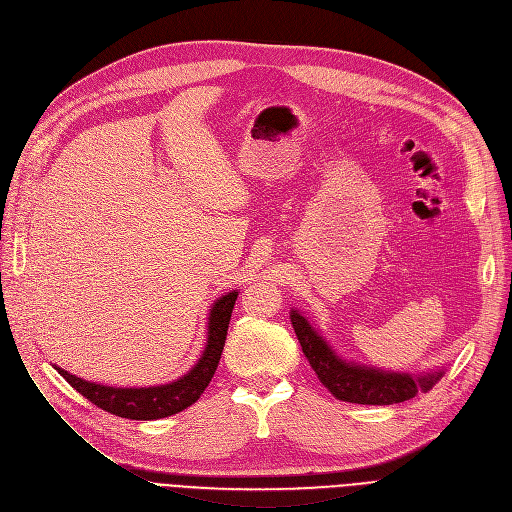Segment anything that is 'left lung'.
<instances>
[{
	"mask_svg": "<svg viewBox=\"0 0 512 512\" xmlns=\"http://www.w3.org/2000/svg\"><path fill=\"white\" fill-rule=\"evenodd\" d=\"M290 321L319 382L338 400L357 405H394L413 398L419 390L427 392L442 378V371L409 375L348 363L334 353L326 338L311 328L299 311H290Z\"/></svg>",
	"mask_w": 512,
	"mask_h": 512,
	"instance_id": "obj_1",
	"label": "left lung"
}]
</instances>
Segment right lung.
Here are the masks:
<instances>
[{
	"label": "right lung",
	"instance_id": "1",
	"mask_svg": "<svg viewBox=\"0 0 512 512\" xmlns=\"http://www.w3.org/2000/svg\"><path fill=\"white\" fill-rule=\"evenodd\" d=\"M236 297L238 292L232 290L213 303V307L209 309L205 351L195 367L176 382L149 388H114L76 378V375L60 367L56 369L76 392L89 398L99 409L116 417L151 421L176 415L199 400L203 390L209 386L215 369H218Z\"/></svg>",
	"mask_w": 512,
	"mask_h": 512
}]
</instances>
